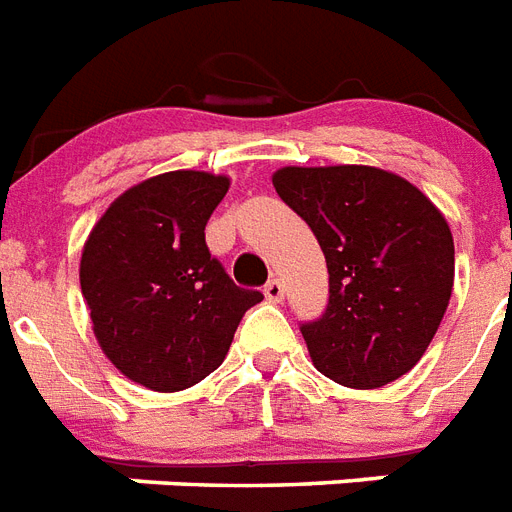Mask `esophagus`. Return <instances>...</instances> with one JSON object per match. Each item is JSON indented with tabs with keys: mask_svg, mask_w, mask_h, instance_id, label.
I'll list each match as a JSON object with an SVG mask.
<instances>
[{
	"mask_svg": "<svg viewBox=\"0 0 512 512\" xmlns=\"http://www.w3.org/2000/svg\"><path fill=\"white\" fill-rule=\"evenodd\" d=\"M264 296H267V301H272V304H280L282 296H285V285H282L277 277H272V280L264 285Z\"/></svg>",
	"mask_w": 512,
	"mask_h": 512,
	"instance_id": "1",
	"label": "esophagus"
}]
</instances>
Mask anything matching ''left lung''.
<instances>
[{
	"mask_svg": "<svg viewBox=\"0 0 512 512\" xmlns=\"http://www.w3.org/2000/svg\"><path fill=\"white\" fill-rule=\"evenodd\" d=\"M272 185L327 261L325 314L301 325L314 367L349 388L402 378L433 341L455 285L444 214L375 166H285Z\"/></svg>",
	"mask_w": 512,
	"mask_h": 512,
	"instance_id": "left-lung-1",
	"label": "left lung"
}]
</instances>
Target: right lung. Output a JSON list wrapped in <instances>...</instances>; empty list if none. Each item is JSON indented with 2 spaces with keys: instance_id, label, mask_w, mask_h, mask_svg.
<instances>
[{
  "instance_id": "1",
  "label": "right lung",
  "mask_w": 512,
  "mask_h": 512,
  "mask_svg": "<svg viewBox=\"0 0 512 512\" xmlns=\"http://www.w3.org/2000/svg\"><path fill=\"white\" fill-rule=\"evenodd\" d=\"M230 190L208 171H166L118 195L81 251V293L105 357L150 391H182L222 365L259 290L237 288L206 245Z\"/></svg>"
}]
</instances>
